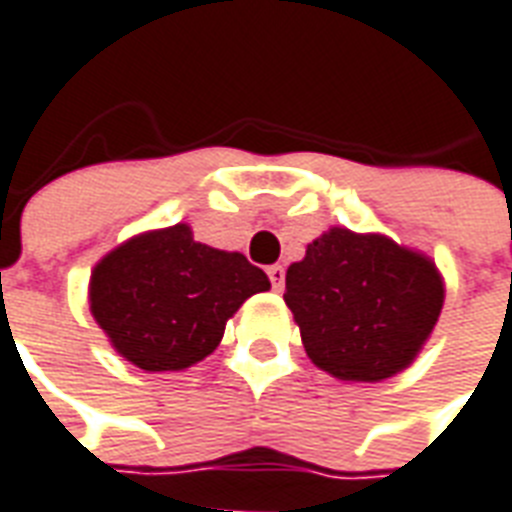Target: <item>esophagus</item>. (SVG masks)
Wrapping results in <instances>:
<instances>
[{"instance_id": "34e87169", "label": "esophagus", "mask_w": 512, "mask_h": 512, "mask_svg": "<svg viewBox=\"0 0 512 512\" xmlns=\"http://www.w3.org/2000/svg\"><path fill=\"white\" fill-rule=\"evenodd\" d=\"M268 279H271L273 289L281 292V289H284V268H281V265H271V268H268Z\"/></svg>"}]
</instances>
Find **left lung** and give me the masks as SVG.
<instances>
[{
    "instance_id": "8db88e82",
    "label": "left lung",
    "mask_w": 512,
    "mask_h": 512,
    "mask_svg": "<svg viewBox=\"0 0 512 512\" xmlns=\"http://www.w3.org/2000/svg\"><path fill=\"white\" fill-rule=\"evenodd\" d=\"M428 255L382 233L332 225L287 268L284 303L313 364L342 382H380L412 366L444 308Z\"/></svg>"
}]
</instances>
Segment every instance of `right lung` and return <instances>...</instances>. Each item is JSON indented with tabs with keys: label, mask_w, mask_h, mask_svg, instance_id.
<instances>
[{
	"label": "right lung",
	"mask_w": 512,
	"mask_h": 512,
	"mask_svg": "<svg viewBox=\"0 0 512 512\" xmlns=\"http://www.w3.org/2000/svg\"><path fill=\"white\" fill-rule=\"evenodd\" d=\"M271 281L241 252L193 239L188 223L132 236L100 257L90 313L122 358L143 372H183L220 345L244 300Z\"/></svg>",
	"instance_id": "obj_1"
}]
</instances>
